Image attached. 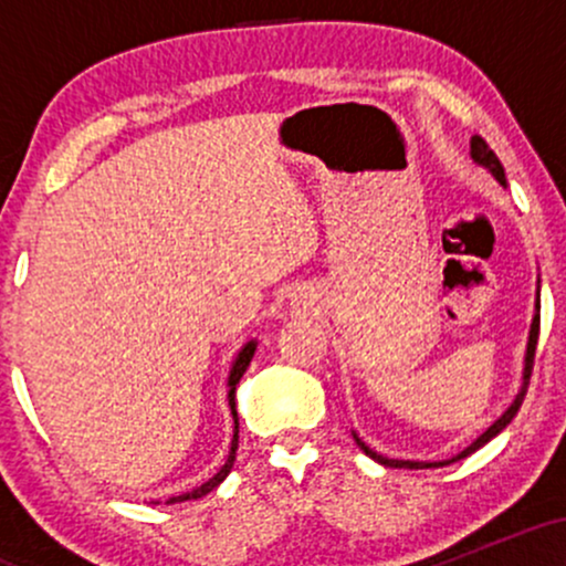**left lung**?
<instances>
[{"instance_id":"obj_1","label":"left lung","mask_w":566,"mask_h":566,"mask_svg":"<svg viewBox=\"0 0 566 566\" xmlns=\"http://www.w3.org/2000/svg\"><path fill=\"white\" fill-rule=\"evenodd\" d=\"M471 159L476 161V165L486 167V170H490L492 175H495V180H497V184H503V186H505V172H503V165H500V159L495 157V151H492V148L486 146V140L482 138V135H473V138H471ZM537 335H541V282H537L535 319H532V327H530V343H527V356H524V375H522V388H518L516 399L511 401V407L505 409L503 415H500V418L495 420V423H492L490 428H486V431L482 433V437H479L476 441H473L471 447H465L463 452H458V454H454V458H450V460H439V463H423V460H394V458H382V454H378V452H375V450H369V447L365 444V441H361V439L356 437V433H354L356 444H359L361 450H365V454H369V458H373V460H378L380 465H388V469H441V465H450V463H458V460L469 458L471 452H476L479 447H484V444H486V441H490V439H495L497 433L503 431V428L509 426L513 418H516L518 407H522V401H524V394H527L530 378H532V365H535Z\"/></svg>"}]
</instances>
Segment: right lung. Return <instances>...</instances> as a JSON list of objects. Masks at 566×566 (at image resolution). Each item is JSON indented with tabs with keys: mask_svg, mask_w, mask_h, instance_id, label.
Returning a JSON list of instances; mask_svg holds the SVG:
<instances>
[{
	"mask_svg": "<svg viewBox=\"0 0 566 566\" xmlns=\"http://www.w3.org/2000/svg\"><path fill=\"white\" fill-rule=\"evenodd\" d=\"M255 348L258 343L250 340L244 343V348L239 350L237 359H233L231 365V373H229V407H231V415H233V439H231V452H229V460L223 463V469H220L216 476L210 479V482H205L201 486H197V490L191 492H184V495H175L167 500V503H184V500H197V497H205L207 492H212L216 486L223 482L226 476H229L231 469H233V460H237V447H239V415H237V382L242 380V375L247 373V367H250L252 356H255Z\"/></svg>",
	"mask_w": 566,
	"mask_h": 566,
	"instance_id": "add662e5",
	"label": "right lung"
}]
</instances>
